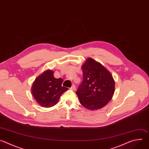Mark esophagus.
<instances>
[{
	"instance_id": "esophagus-1",
	"label": "esophagus",
	"mask_w": 149,
	"mask_h": 149,
	"mask_svg": "<svg viewBox=\"0 0 149 149\" xmlns=\"http://www.w3.org/2000/svg\"><path fill=\"white\" fill-rule=\"evenodd\" d=\"M71 90H73V91H75V90H76V87H75V85H72V87H71Z\"/></svg>"
}]
</instances>
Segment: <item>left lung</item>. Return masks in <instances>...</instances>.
<instances>
[{
	"label": "left lung",
	"instance_id": "left-lung-1",
	"mask_svg": "<svg viewBox=\"0 0 149 149\" xmlns=\"http://www.w3.org/2000/svg\"><path fill=\"white\" fill-rule=\"evenodd\" d=\"M82 70L83 80L76 91L81 104L90 110L104 107L114 93L115 81L112 75L91 58L85 62Z\"/></svg>",
	"mask_w": 149,
	"mask_h": 149
}]
</instances>
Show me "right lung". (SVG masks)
<instances>
[{
	"label": "right lung",
	"mask_w": 149,
	"mask_h": 149,
	"mask_svg": "<svg viewBox=\"0 0 149 149\" xmlns=\"http://www.w3.org/2000/svg\"><path fill=\"white\" fill-rule=\"evenodd\" d=\"M61 78H55L52 70H47L38 76L33 83V98L42 107L49 108L56 105L60 96L68 90L62 86Z\"/></svg>",
	"instance_id": "add662e5"
}]
</instances>
